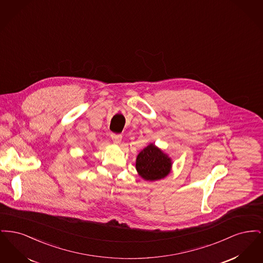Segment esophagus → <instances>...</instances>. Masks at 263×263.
Here are the masks:
<instances>
[{
  "label": "esophagus",
  "instance_id": "1",
  "mask_svg": "<svg viewBox=\"0 0 263 263\" xmlns=\"http://www.w3.org/2000/svg\"><path fill=\"white\" fill-rule=\"evenodd\" d=\"M111 138H112L113 143L116 144V145H118V144H120V142H121L122 136H121L120 134H111Z\"/></svg>",
  "mask_w": 263,
  "mask_h": 263
}]
</instances>
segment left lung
Segmentation results:
<instances>
[{"mask_svg":"<svg viewBox=\"0 0 263 263\" xmlns=\"http://www.w3.org/2000/svg\"><path fill=\"white\" fill-rule=\"evenodd\" d=\"M172 160L154 144L141 151L136 159L138 174L146 180H158L171 173Z\"/></svg>","mask_w":263,"mask_h":263,"instance_id":"left-lung-1","label":"left lung"}]
</instances>
